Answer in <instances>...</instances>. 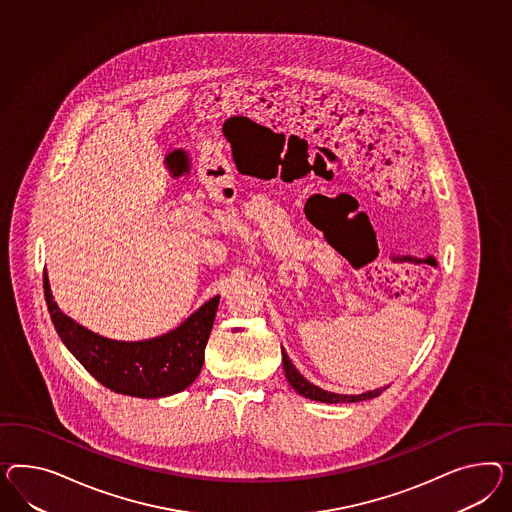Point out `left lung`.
<instances>
[{"instance_id": "1", "label": "left lung", "mask_w": 512, "mask_h": 512, "mask_svg": "<svg viewBox=\"0 0 512 512\" xmlns=\"http://www.w3.org/2000/svg\"><path fill=\"white\" fill-rule=\"evenodd\" d=\"M281 356H283V371L285 376L289 380V384L294 387L296 393H300L305 399H311V401L328 402V404H335V402H358L367 401V399H374L378 397L386 387H380V389H373V391H367V393H361V395H339V393H332V391H326V389H320V387L307 382L302 374L298 373V369L292 365V361L289 360L285 348L281 350Z\"/></svg>"}]
</instances>
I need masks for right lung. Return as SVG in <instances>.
<instances>
[{"mask_svg": "<svg viewBox=\"0 0 512 512\" xmlns=\"http://www.w3.org/2000/svg\"><path fill=\"white\" fill-rule=\"evenodd\" d=\"M42 287L57 335L85 371L111 391L139 399H160L186 389L201 373L220 296L208 300L179 328L160 337L115 341L83 328L57 307L46 270Z\"/></svg>", "mask_w": 512, "mask_h": 512, "instance_id": "add662e5", "label": "right lung"}]
</instances>
